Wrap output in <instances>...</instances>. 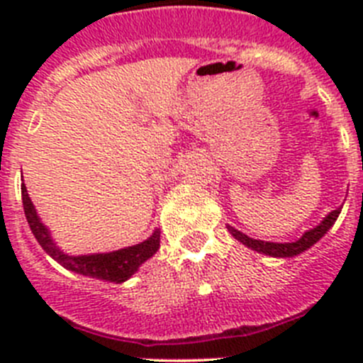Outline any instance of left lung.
Masks as SVG:
<instances>
[{
  "label": "left lung",
  "mask_w": 363,
  "mask_h": 363,
  "mask_svg": "<svg viewBox=\"0 0 363 363\" xmlns=\"http://www.w3.org/2000/svg\"><path fill=\"white\" fill-rule=\"evenodd\" d=\"M340 211L342 207H338L336 211H331V213L327 214L322 221H320L318 225L314 227V229H309L303 233L301 238H298L296 242H287V243H278V242H264V240H255V238H249L247 234L240 233L238 229H234V227L227 225L229 233L233 234L234 238L242 242L243 245L252 249V251L259 252V255H267L272 256V258H293V256L301 255V252H306L307 249L314 245V243L318 242L322 236H325L327 230L331 229L335 225L336 218H338Z\"/></svg>",
  "instance_id": "left-lung-1"
}]
</instances>
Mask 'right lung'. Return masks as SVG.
Wrapping results in <instances>:
<instances>
[{"label": "right lung", "mask_w": 363, "mask_h": 363, "mask_svg": "<svg viewBox=\"0 0 363 363\" xmlns=\"http://www.w3.org/2000/svg\"><path fill=\"white\" fill-rule=\"evenodd\" d=\"M21 198H23V209L27 216L28 225H30L32 234L36 236L38 243L43 247V251L54 258L60 265L72 272H78L83 277L98 278V280L112 281V284H123L129 280L138 269L145 264L150 256L156 255L160 249V229H154L149 238L143 240L136 245L118 249L111 252H94V255H67L63 252L57 243L50 236V230L47 229L41 218L38 216L36 207L28 198V192L25 184L21 185Z\"/></svg>", "instance_id": "1"}]
</instances>
